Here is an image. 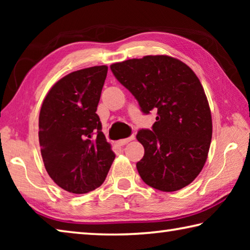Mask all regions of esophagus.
I'll return each instance as SVG.
<instances>
[{
    "label": "esophagus",
    "mask_w": 250,
    "mask_h": 250,
    "mask_svg": "<svg viewBox=\"0 0 250 250\" xmlns=\"http://www.w3.org/2000/svg\"><path fill=\"white\" fill-rule=\"evenodd\" d=\"M132 140H134V135H131V137L125 138V139H121V140L118 141V145L125 146V145H126V143H129L130 141H132Z\"/></svg>",
    "instance_id": "1"
}]
</instances>
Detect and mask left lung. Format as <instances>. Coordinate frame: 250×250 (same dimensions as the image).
<instances>
[{"label": "left lung", "mask_w": 250, "mask_h": 250, "mask_svg": "<svg viewBox=\"0 0 250 250\" xmlns=\"http://www.w3.org/2000/svg\"><path fill=\"white\" fill-rule=\"evenodd\" d=\"M110 68L145 115L158 111L152 129L137 134L145 147L137 163L143 182L163 192L192 183L206 162L213 132L208 101L195 73L166 55L128 59Z\"/></svg>", "instance_id": "8db88e82"}]
</instances>
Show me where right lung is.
<instances>
[{"label": "right lung", "mask_w": 250, "mask_h": 250, "mask_svg": "<svg viewBox=\"0 0 250 250\" xmlns=\"http://www.w3.org/2000/svg\"><path fill=\"white\" fill-rule=\"evenodd\" d=\"M107 66L70 73L54 84L42 104L39 139L48 175L74 194L104 183L116 155L97 115Z\"/></svg>", "instance_id": "1"}]
</instances>
